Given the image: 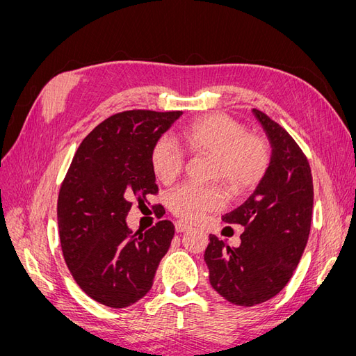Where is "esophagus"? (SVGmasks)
Wrapping results in <instances>:
<instances>
[{"instance_id": "obj_1", "label": "esophagus", "mask_w": 356, "mask_h": 356, "mask_svg": "<svg viewBox=\"0 0 356 356\" xmlns=\"http://www.w3.org/2000/svg\"><path fill=\"white\" fill-rule=\"evenodd\" d=\"M190 229H191V224H188L186 221H177L175 222V232L177 233H184V232H187Z\"/></svg>"}]
</instances>
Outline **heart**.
<instances>
[{
  "label": "heart",
  "instance_id": "1",
  "mask_svg": "<svg viewBox=\"0 0 356 356\" xmlns=\"http://www.w3.org/2000/svg\"><path fill=\"white\" fill-rule=\"evenodd\" d=\"M179 141L191 154L212 156L211 178L222 179L236 196L252 191L270 166V147L263 138L248 135L245 126L225 114H209L182 129ZM152 168L157 179L172 184L184 169L181 148L161 136L152 148ZM225 203L220 186H199L188 182L169 195L168 204L179 218L196 221Z\"/></svg>",
  "mask_w": 356,
  "mask_h": 356
}]
</instances>
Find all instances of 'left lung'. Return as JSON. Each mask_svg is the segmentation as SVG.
<instances>
[{"mask_svg": "<svg viewBox=\"0 0 356 356\" xmlns=\"http://www.w3.org/2000/svg\"><path fill=\"white\" fill-rule=\"evenodd\" d=\"M272 145L270 166L252 195L225 213L224 222L241 224V245L230 248L209 234L204 263L217 293L238 306L270 300L293 276L306 248L314 182L309 161L291 135L260 110H252Z\"/></svg>", "mask_w": 356, "mask_h": 356, "instance_id": "left-lung-1", "label": "left lung"}]
</instances>
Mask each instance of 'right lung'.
Here are the masks:
<instances>
[{"mask_svg":"<svg viewBox=\"0 0 356 356\" xmlns=\"http://www.w3.org/2000/svg\"><path fill=\"white\" fill-rule=\"evenodd\" d=\"M182 111L132 110L111 115L83 139L58 197L62 254L86 294L113 309L141 300L153 286L175 227L168 220L134 233L126 217L156 195L152 148ZM156 213L161 217V204Z\"/></svg>","mask_w":356,"mask_h":356,"instance_id":"add662e5","label":"right lung"}]
</instances>
